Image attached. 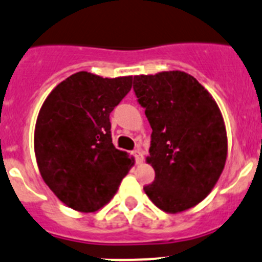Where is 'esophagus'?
Instances as JSON below:
<instances>
[{
    "label": "esophagus",
    "instance_id": "esophagus-1",
    "mask_svg": "<svg viewBox=\"0 0 262 262\" xmlns=\"http://www.w3.org/2000/svg\"><path fill=\"white\" fill-rule=\"evenodd\" d=\"M134 157H135V161H136V164H141L143 162V152H141L140 149H135L133 152Z\"/></svg>",
    "mask_w": 262,
    "mask_h": 262
}]
</instances>
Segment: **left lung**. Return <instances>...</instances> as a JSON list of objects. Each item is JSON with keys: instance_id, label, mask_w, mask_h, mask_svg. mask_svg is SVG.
<instances>
[{"instance_id": "1", "label": "left lung", "mask_w": 262, "mask_h": 262, "mask_svg": "<svg viewBox=\"0 0 262 262\" xmlns=\"http://www.w3.org/2000/svg\"><path fill=\"white\" fill-rule=\"evenodd\" d=\"M134 91L152 127L147 161L156 177L144 191L164 212L189 209L209 195L226 162L220 107L183 71L134 76Z\"/></svg>"}]
</instances>
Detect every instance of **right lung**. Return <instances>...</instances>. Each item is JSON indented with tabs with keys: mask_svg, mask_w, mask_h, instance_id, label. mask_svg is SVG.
Segmentation results:
<instances>
[{
	"mask_svg": "<svg viewBox=\"0 0 262 262\" xmlns=\"http://www.w3.org/2000/svg\"><path fill=\"white\" fill-rule=\"evenodd\" d=\"M133 76L101 78L80 71L50 92L35 127V155L54 195L79 212L107 204L134 158L112 141L110 113L129 92Z\"/></svg>",
	"mask_w": 262,
	"mask_h": 262,
	"instance_id": "right-lung-1",
	"label": "right lung"
}]
</instances>
